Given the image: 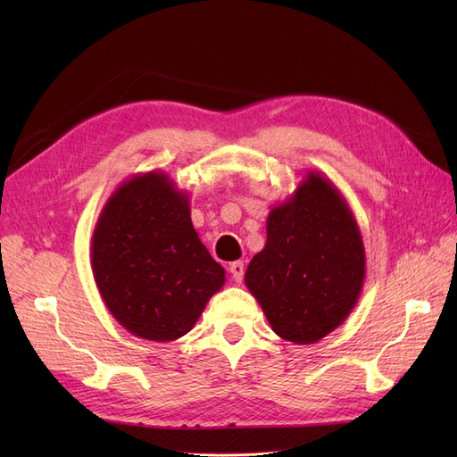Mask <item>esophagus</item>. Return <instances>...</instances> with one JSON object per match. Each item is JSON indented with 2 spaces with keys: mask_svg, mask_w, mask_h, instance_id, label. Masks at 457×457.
Segmentation results:
<instances>
[{
  "mask_svg": "<svg viewBox=\"0 0 457 457\" xmlns=\"http://www.w3.org/2000/svg\"><path fill=\"white\" fill-rule=\"evenodd\" d=\"M228 270H230V274H232V278L237 280V282H242V278H244V262L242 261H234V262H230L228 265Z\"/></svg>",
  "mask_w": 457,
  "mask_h": 457,
  "instance_id": "esophagus-1",
  "label": "esophagus"
}]
</instances>
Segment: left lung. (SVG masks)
<instances>
[{"mask_svg":"<svg viewBox=\"0 0 457 457\" xmlns=\"http://www.w3.org/2000/svg\"><path fill=\"white\" fill-rule=\"evenodd\" d=\"M366 253L361 228L337 187L307 171L267 217V244L245 286L276 336L311 345L339 328L361 297Z\"/></svg>","mask_w":457,"mask_h":457,"instance_id":"obj_1","label":"left lung"}]
</instances>
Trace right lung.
<instances>
[{
	"label": "right lung",
	"mask_w": 457,
	"mask_h": 457,
	"mask_svg": "<svg viewBox=\"0 0 457 457\" xmlns=\"http://www.w3.org/2000/svg\"><path fill=\"white\" fill-rule=\"evenodd\" d=\"M91 267L116 322L158 343L188 334L225 284V269L192 227L188 192L162 171L133 175L106 200Z\"/></svg>",
	"instance_id": "1"
}]
</instances>
